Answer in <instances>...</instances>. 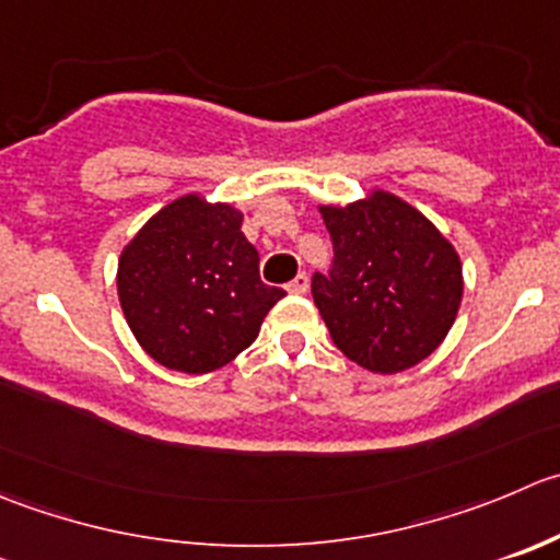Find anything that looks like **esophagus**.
I'll return each mask as SVG.
<instances>
[{
    "label": "esophagus",
    "instance_id": "1",
    "mask_svg": "<svg viewBox=\"0 0 560 560\" xmlns=\"http://www.w3.org/2000/svg\"><path fill=\"white\" fill-rule=\"evenodd\" d=\"M306 290H308V276L306 273H298L295 279L287 284V292H292V295H303Z\"/></svg>",
    "mask_w": 560,
    "mask_h": 560
}]
</instances>
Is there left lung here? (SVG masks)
Instances as JSON below:
<instances>
[{"label": "left lung", "mask_w": 560, "mask_h": 560, "mask_svg": "<svg viewBox=\"0 0 560 560\" xmlns=\"http://www.w3.org/2000/svg\"><path fill=\"white\" fill-rule=\"evenodd\" d=\"M334 241L312 295L334 345L358 366L396 374L441 347L463 303V262L438 226L388 191L323 205Z\"/></svg>", "instance_id": "1"}]
</instances>
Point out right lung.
Listing matches in <instances>:
<instances>
[{"label": "right lung", "mask_w": 560, "mask_h": 560, "mask_svg": "<svg viewBox=\"0 0 560 560\" xmlns=\"http://www.w3.org/2000/svg\"><path fill=\"white\" fill-rule=\"evenodd\" d=\"M243 213L175 199L122 248L117 295L136 341L166 369L205 374L241 355L284 290L259 279Z\"/></svg>", "instance_id": "1"}]
</instances>
